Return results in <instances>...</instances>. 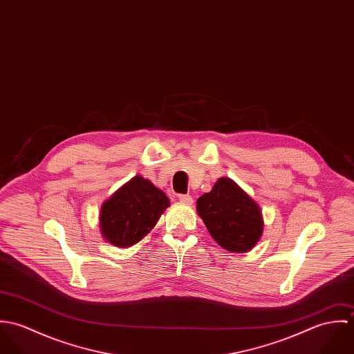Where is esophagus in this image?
<instances>
[{"label":"esophagus","mask_w":354,"mask_h":354,"mask_svg":"<svg viewBox=\"0 0 354 354\" xmlns=\"http://www.w3.org/2000/svg\"><path fill=\"white\" fill-rule=\"evenodd\" d=\"M178 201L181 203H184V204H192V203H194V199H192L191 195H180V196H178Z\"/></svg>","instance_id":"34e87169"}]
</instances>
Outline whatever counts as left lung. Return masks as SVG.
I'll return each mask as SVG.
<instances>
[{
	"instance_id": "left-lung-1",
	"label": "left lung",
	"mask_w": 354,
	"mask_h": 354,
	"mask_svg": "<svg viewBox=\"0 0 354 354\" xmlns=\"http://www.w3.org/2000/svg\"><path fill=\"white\" fill-rule=\"evenodd\" d=\"M196 209L211 237L229 252H248L261 237L260 207L232 178H219Z\"/></svg>"
}]
</instances>
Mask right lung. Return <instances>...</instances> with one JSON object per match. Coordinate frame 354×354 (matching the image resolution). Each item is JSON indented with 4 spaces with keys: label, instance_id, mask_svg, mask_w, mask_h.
<instances>
[{
    "label": "right lung",
    "instance_id": "obj_1",
    "mask_svg": "<svg viewBox=\"0 0 354 354\" xmlns=\"http://www.w3.org/2000/svg\"><path fill=\"white\" fill-rule=\"evenodd\" d=\"M169 205L167 196L150 180L136 176L103 203L100 215L102 236L118 248L135 245L151 232Z\"/></svg>",
    "mask_w": 354,
    "mask_h": 354
}]
</instances>
